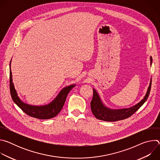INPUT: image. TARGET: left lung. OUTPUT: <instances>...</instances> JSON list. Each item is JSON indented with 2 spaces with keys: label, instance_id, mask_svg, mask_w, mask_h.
<instances>
[{
  "label": "left lung",
  "instance_id": "obj_1",
  "mask_svg": "<svg viewBox=\"0 0 160 160\" xmlns=\"http://www.w3.org/2000/svg\"><path fill=\"white\" fill-rule=\"evenodd\" d=\"M151 66L152 64V57H150ZM151 79L150 80L149 85L148 88V90L144 98L135 105L128 108L122 109H111L107 107L102 102L98 92L96 89L93 88V98L90 102L91 110L95 117L101 120L106 122H116L122 120H124L130 117L131 115L138 111L143 104L147 101L151 90Z\"/></svg>",
  "mask_w": 160,
  "mask_h": 160
}]
</instances>
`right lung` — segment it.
<instances>
[{"label":"right lung","mask_w":160,"mask_h":160,"mask_svg":"<svg viewBox=\"0 0 160 160\" xmlns=\"http://www.w3.org/2000/svg\"><path fill=\"white\" fill-rule=\"evenodd\" d=\"M11 60L10 61V92L11 98L14 103L27 115L41 120H47L55 117L62 109L64 104L65 102L66 97L70 92V91L76 85V84H72L70 85L64 87L57 96L49 104L35 106L27 104L22 101L18 96L17 91L14 87V83L12 82V75L11 69Z\"/></svg>","instance_id":"obj_1"}]
</instances>
